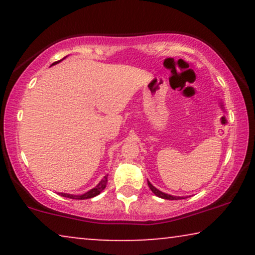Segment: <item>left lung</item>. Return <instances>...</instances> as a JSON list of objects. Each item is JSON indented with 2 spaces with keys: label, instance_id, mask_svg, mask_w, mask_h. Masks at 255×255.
Wrapping results in <instances>:
<instances>
[{
  "label": "left lung",
  "instance_id": "8db88e82",
  "mask_svg": "<svg viewBox=\"0 0 255 255\" xmlns=\"http://www.w3.org/2000/svg\"><path fill=\"white\" fill-rule=\"evenodd\" d=\"M147 183H148V187H149V189H151L153 193H154L156 196L158 197H161V198H165V200H181V198H184V197H179V196H172V195H168V194H165V193H162V191H160L159 189H156L155 187H153L151 183L148 182L147 181Z\"/></svg>",
  "mask_w": 255,
  "mask_h": 255
}]
</instances>
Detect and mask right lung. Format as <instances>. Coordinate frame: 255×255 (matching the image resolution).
Masks as SVG:
<instances>
[{
    "mask_svg": "<svg viewBox=\"0 0 255 255\" xmlns=\"http://www.w3.org/2000/svg\"><path fill=\"white\" fill-rule=\"evenodd\" d=\"M59 61H61V60H59ZM59 61L54 62V64H58ZM107 182H108V175L104 176L103 179L101 180V182L97 184L95 188H93L92 190L87 191V193L83 194V195H71V194H64V193H59V195H60V196L67 197V198H72V200H87V198H92V197L97 196V195H99L101 191H102L104 188H106Z\"/></svg>",
    "mask_w": 255,
    "mask_h": 255,
    "instance_id": "1",
    "label": "right lung"
}]
</instances>
